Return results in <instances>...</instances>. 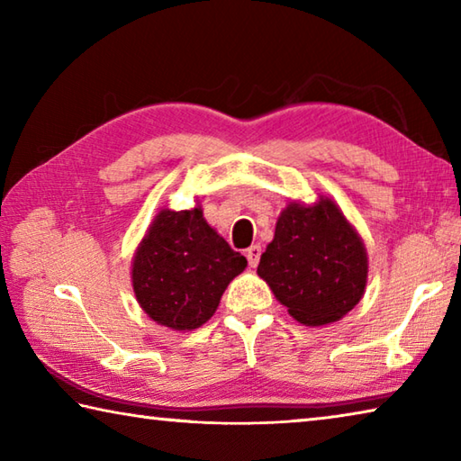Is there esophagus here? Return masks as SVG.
<instances>
[{
	"mask_svg": "<svg viewBox=\"0 0 461 461\" xmlns=\"http://www.w3.org/2000/svg\"><path fill=\"white\" fill-rule=\"evenodd\" d=\"M260 254H262V248H260V246H249V248L246 249V258H248L249 267H252V268L258 267Z\"/></svg>",
	"mask_w": 461,
	"mask_h": 461,
	"instance_id": "obj_1",
	"label": "esophagus"
}]
</instances>
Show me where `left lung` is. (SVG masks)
Segmentation results:
<instances>
[{
	"label": "left lung",
	"mask_w": 461,
	"mask_h": 461,
	"mask_svg": "<svg viewBox=\"0 0 461 461\" xmlns=\"http://www.w3.org/2000/svg\"><path fill=\"white\" fill-rule=\"evenodd\" d=\"M258 276L296 321L327 325L360 303L368 256L341 209L331 199L319 197L315 205L291 203L280 213Z\"/></svg>",
	"instance_id": "left-lung-1"
}]
</instances>
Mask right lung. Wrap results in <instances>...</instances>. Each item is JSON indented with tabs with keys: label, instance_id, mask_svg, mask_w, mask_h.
Segmentation results:
<instances>
[{
	"label": "right lung",
	"instance_id": "1",
	"mask_svg": "<svg viewBox=\"0 0 461 461\" xmlns=\"http://www.w3.org/2000/svg\"><path fill=\"white\" fill-rule=\"evenodd\" d=\"M248 260L203 217L201 207L162 209L136 249L131 285L144 313L175 331L213 317L221 294Z\"/></svg>",
	"mask_w": 461,
	"mask_h": 461
}]
</instances>
